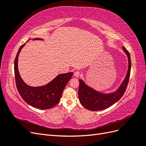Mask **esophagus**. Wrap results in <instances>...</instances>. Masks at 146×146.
I'll return each instance as SVG.
<instances>
[{"instance_id":"obj_1","label":"esophagus","mask_w":146,"mask_h":146,"mask_svg":"<svg viewBox=\"0 0 146 146\" xmlns=\"http://www.w3.org/2000/svg\"><path fill=\"white\" fill-rule=\"evenodd\" d=\"M80 72H79L78 71H77V72H74V77H76V78H78L79 76H80Z\"/></svg>"}]
</instances>
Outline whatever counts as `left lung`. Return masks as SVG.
I'll return each instance as SVG.
<instances>
[{
    "label": "left lung",
    "instance_id": "left-lung-1",
    "mask_svg": "<svg viewBox=\"0 0 146 146\" xmlns=\"http://www.w3.org/2000/svg\"><path fill=\"white\" fill-rule=\"evenodd\" d=\"M122 50L127 56L128 69L124 79L115 91L102 92L88 85L82 79L79 80V101L86 109L91 111H100L107 109L116 103L124 94L129 80L131 64L129 52L124 47H122Z\"/></svg>",
    "mask_w": 146,
    "mask_h": 146
}]
</instances>
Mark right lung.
<instances>
[{"label":"right lung","mask_w":146,"mask_h":146,"mask_svg":"<svg viewBox=\"0 0 146 146\" xmlns=\"http://www.w3.org/2000/svg\"><path fill=\"white\" fill-rule=\"evenodd\" d=\"M30 39H31L27 42ZM32 39L43 40V39L39 38ZM25 45V43L20 47L15 60V76L17 91L25 102L35 108L47 110L54 107L60 102L64 88L71 79L73 72L58 74L45 85L40 86L28 85L21 77L18 70L19 55Z\"/></svg>","instance_id":"add662e5"}]
</instances>
